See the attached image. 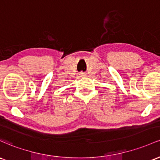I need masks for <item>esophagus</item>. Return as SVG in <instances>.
<instances>
[{
	"mask_svg": "<svg viewBox=\"0 0 160 160\" xmlns=\"http://www.w3.org/2000/svg\"><path fill=\"white\" fill-rule=\"evenodd\" d=\"M80 77H85L86 76V74L84 73H80Z\"/></svg>",
	"mask_w": 160,
	"mask_h": 160,
	"instance_id": "1",
	"label": "esophagus"
}]
</instances>
